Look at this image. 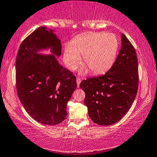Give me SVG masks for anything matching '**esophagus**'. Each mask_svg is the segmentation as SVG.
<instances>
[{
	"mask_svg": "<svg viewBox=\"0 0 157 157\" xmlns=\"http://www.w3.org/2000/svg\"><path fill=\"white\" fill-rule=\"evenodd\" d=\"M81 78H76V83H77V86L79 87V86H80V83H81Z\"/></svg>",
	"mask_w": 157,
	"mask_h": 157,
	"instance_id": "1",
	"label": "esophagus"
}]
</instances>
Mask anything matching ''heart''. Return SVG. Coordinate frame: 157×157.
<instances>
[{
    "label": "heart",
    "instance_id": "heart-1",
    "mask_svg": "<svg viewBox=\"0 0 157 157\" xmlns=\"http://www.w3.org/2000/svg\"><path fill=\"white\" fill-rule=\"evenodd\" d=\"M119 40L113 33H86L72 40L63 50V61L70 70L74 71L83 62L94 74L106 72L111 68L117 57ZM85 68L82 71H86Z\"/></svg>",
    "mask_w": 157,
    "mask_h": 157
}]
</instances>
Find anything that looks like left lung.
Instances as JSON below:
<instances>
[{
	"label": "left lung",
	"instance_id": "left-lung-1",
	"mask_svg": "<svg viewBox=\"0 0 157 157\" xmlns=\"http://www.w3.org/2000/svg\"><path fill=\"white\" fill-rule=\"evenodd\" d=\"M138 86L136 53L124 34H121L119 55L110 69L104 75L80 83L90 118L102 126L112 125L123 118L136 98Z\"/></svg>",
	"mask_w": 157,
	"mask_h": 157
}]
</instances>
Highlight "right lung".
<instances>
[{
  "instance_id": "obj_1",
  "label": "right lung",
  "mask_w": 157,
  "mask_h": 157,
  "mask_svg": "<svg viewBox=\"0 0 157 157\" xmlns=\"http://www.w3.org/2000/svg\"><path fill=\"white\" fill-rule=\"evenodd\" d=\"M51 48L53 54L39 55ZM61 40L45 27L38 28L19 47L16 61V89L28 113L46 125L61 123L67 116L66 106L77 87L76 78L59 63Z\"/></svg>"
}]
</instances>
